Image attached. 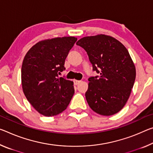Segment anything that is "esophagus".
<instances>
[{
    "label": "esophagus",
    "instance_id": "esophagus-1",
    "mask_svg": "<svg viewBox=\"0 0 153 153\" xmlns=\"http://www.w3.org/2000/svg\"><path fill=\"white\" fill-rule=\"evenodd\" d=\"M81 82L80 80H76V79H74V83L75 85H78L79 83V82Z\"/></svg>",
    "mask_w": 153,
    "mask_h": 153
}]
</instances>
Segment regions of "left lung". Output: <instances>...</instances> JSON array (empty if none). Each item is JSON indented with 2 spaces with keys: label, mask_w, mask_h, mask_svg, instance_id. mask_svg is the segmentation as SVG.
Returning a JSON list of instances; mask_svg holds the SVG:
<instances>
[{
  "label": "left lung",
  "mask_w": 153,
  "mask_h": 153,
  "mask_svg": "<svg viewBox=\"0 0 153 153\" xmlns=\"http://www.w3.org/2000/svg\"><path fill=\"white\" fill-rule=\"evenodd\" d=\"M88 56L93 70L99 76L90 77L85 93L92 110L103 116L115 114L129 99L135 79V67L124 45L110 36L98 35L76 43Z\"/></svg>",
  "instance_id": "1"
}]
</instances>
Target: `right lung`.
I'll use <instances>...</instances> for the list:
<instances>
[{"label": "right lung", "instance_id": "add662e5", "mask_svg": "<svg viewBox=\"0 0 153 153\" xmlns=\"http://www.w3.org/2000/svg\"><path fill=\"white\" fill-rule=\"evenodd\" d=\"M76 41L74 37L42 41L24 56L21 71L23 92L41 114H59L71 101L74 82L59 75L65 69V59Z\"/></svg>", "mask_w": 153, "mask_h": 153}]
</instances>
